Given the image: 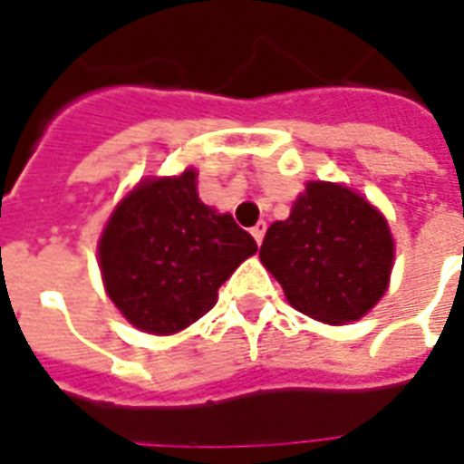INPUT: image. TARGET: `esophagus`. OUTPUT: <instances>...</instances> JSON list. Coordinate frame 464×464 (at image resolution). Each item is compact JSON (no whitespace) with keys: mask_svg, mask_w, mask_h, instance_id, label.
I'll use <instances>...</instances> for the list:
<instances>
[{"mask_svg":"<svg viewBox=\"0 0 464 464\" xmlns=\"http://www.w3.org/2000/svg\"><path fill=\"white\" fill-rule=\"evenodd\" d=\"M251 233H253V238H256V243H261L263 236H266V221L256 223V226L251 228Z\"/></svg>","mask_w":464,"mask_h":464,"instance_id":"esophagus-1","label":"esophagus"}]
</instances>
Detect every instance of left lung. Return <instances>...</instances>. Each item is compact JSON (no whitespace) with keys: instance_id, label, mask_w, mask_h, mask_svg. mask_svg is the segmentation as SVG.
Listing matches in <instances>:
<instances>
[{"instance_id":"left-lung-1","label":"left lung","mask_w":464,"mask_h":464,"mask_svg":"<svg viewBox=\"0 0 464 464\" xmlns=\"http://www.w3.org/2000/svg\"><path fill=\"white\" fill-rule=\"evenodd\" d=\"M261 261L295 311L341 325L362 318L388 288L392 236L362 196L313 181L291 216L266 231Z\"/></svg>"}]
</instances>
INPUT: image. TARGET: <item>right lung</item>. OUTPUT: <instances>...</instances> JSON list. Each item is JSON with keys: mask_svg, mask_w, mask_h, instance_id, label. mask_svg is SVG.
Listing matches in <instances>:
<instances>
[{"mask_svg": "<svg viewBox=\"0 0 464 464\" xmlns=\"http://www.w3.org/2000/svg\"><path fill=\"white\" fill-rule=\"evenodd\" d=\"M258 251L228 213L196 193V171L151 179L106 223L99 261L116 308L153 335L183 331L211 311L218 288Z\"/></svg>", "mask_w": 464, "mask_h": 464, "instance_id": "obj_1", "label": "right lung"}]
</instances>
